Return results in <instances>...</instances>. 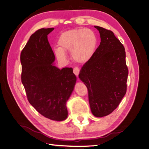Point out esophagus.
<instances>
[{
    "label": "esophagus",
    "instance_id": "esophagus-1",
    "mask_svg": "<svg viewBox=\"0 0 149 149\" xmlns=\"http://www.w3.org/2000/svg\"><path fill=\"white\" fill-rule=\"evenodd\" d=\"M74 73L75 75H78L79 74V72H80V68L77 67H75L74 68V70H73Z\"/></svg>",
    "mask_w": 149,
    "mask_h": 149
}]
</instances>
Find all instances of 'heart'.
<instances>
[{
    "label": "heart",
    "mask_w": 149,
    "mask_h": 149,
    "mask_svg": "<svg viewBox=\"0 0 149 149\" xmlns=\"http://www.w3.org/2000/svg\"><path fill=\"white\" fill-rule=\"evenodd\" d=\"M58 48L54 50L55 54L60 60H65V52H72L74 60L84 63L90 60L96 51L98 37L92 30L75 29L61 33L57 41Z\"/></svg>",
    "instance_id": "1"
}]
</instances>
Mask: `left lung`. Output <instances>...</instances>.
I'll return each instance as SVG.
<instances>
[{
    "label": "left lung",
    "instance_id": "obj_1",
    "mask_svg": "<svg viewBox=\"0 0 149 149\" xmlns=\"http://www.w3.org/2000/svg\"><path fill=\"white\" fill-rule=\"evenodd\" d=\"M95 27L101 42L82 66L79 77L88 88L92 113L102 117L112 113L125 95L128 68L125 49L120 40L111 30Z\"/></svg>",
    "mask_w": 149,
    "mask_h": 149
}]
</instances>
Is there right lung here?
<instances>
[{
    "mask_svg": "<svg viewBox=\"0 0 149 149\" xmlns=\"http://www.w3.org/2000/svg\"><path fill=\"white\" fill-rule=\"evenodd\" d=\"M54 28L41 29L30 36L22 51V82L27 99L46 118L63 120L66 102L73 91L76 77L72 68L61 70L53 65L55 56L47 39Z\"/></svg>",
    "mask_w": 149,
    "mask_h": 149,
    "instance_id": "obj_1",
    "label": "right lung"
}]
</instances>
